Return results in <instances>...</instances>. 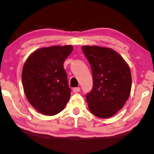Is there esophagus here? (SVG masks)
Listing matches in <instances>:
<instances>
[{"instance_id": "34e87169", "label": "esophagus", "mask_w": 154, "mask_h": 154, "mask_svg": "<svg viewBox=\"0 0 154 154\" xmlns=\"http://www.w3.org/2000/svg\"><path fill=\"white\" fill-rule=\"evenodd\" d=\"M80 90H81L80 87H75V88L72 89V91H73V92H75V93H77V92H80Z\"/></svg>"}]
</instances>
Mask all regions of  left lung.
I'll return each instance as SVG.
<instances>
[{
	"label": "left lung",
	"mask_w": 154,
	"mask_h": 154,
	"mask_svg": "<svg viewBox=\"0 0 154 154\" xmlns=\"http://www.w3.org/2000/svg\"><path fill=\"white\" fill-rule=\"evenodd\" d=\"M84 55L92 73V90L86 94L90 112L100 118L113 116L125 105L131 88L129 67L109 48L84 45Z\"/></svg>",
	"instance_id": "8db88e82"
}]
</instances>
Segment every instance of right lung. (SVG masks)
<instances>
[{"instance_id": "add662e5", "label": "right lung", "mask_w": 154, "mask_h": 154, "mask_svg": "<svg viewBox=\"0 0 154 154\" xmlns=\"http://www.w3.org/2000/svg\"><path fill=\"white\" fill-rule=\"evenodd\" d=\"M72 51V45L42 48L25 62L22 72L25 95L32 106L45 115L62 112L70 99L71 90L63 64Z\"/></svg>"}]
</instances>
